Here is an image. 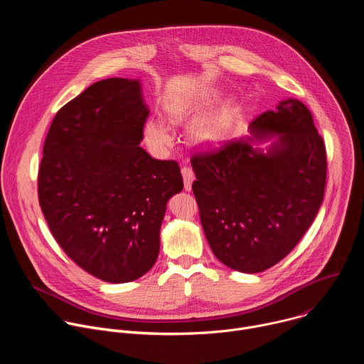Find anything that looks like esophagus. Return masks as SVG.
Returning <instances> with one entry per match:
<instances>
[{
	"label": "esophagus",
	"mask_w": 364,
	"mask_h": 364,
	"mask_svg": "<svg viewBox=\"0 0 364 364\" xmlns=\"http://www.w3.org/2000/svg\"><path fill=\"white\" fill-rule=\"evenodd\" d=\"M181 174H183V180H184V190L190 191L191 190V184L194 181V171L190 167H183L181 168Z\"/></svg>",
	"instance_id": "esophagus-1"
}]
</instances>
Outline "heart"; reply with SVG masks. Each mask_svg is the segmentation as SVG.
I'll list each match as a JSON object with an SVG mask.
<instances>
[{
	"label": "heart",
	"mask_w": 364,
	"mask_h": 364,
	"mask_svg": "<svg viewBox=\"0 0 364 364\" xmlns=\"http://www.w3.org/2000/svg\"><path fill=\"white\" fill-rule=\"evenodd\" d=\"M191 112H193V105L186 100L173 103V105L168 107V115L174 122L184 119ZM144 135L148 145L157 151L164 149L173 142V135L170 129L164 125L163 121L155 119V118H149L145 122ZM220 135H222L220 127L210 119L198 121L190 128L191 139L200 145H213L220 139Z\"/></svg>",
	"instance_id": "obj_1"
}]
</instances>
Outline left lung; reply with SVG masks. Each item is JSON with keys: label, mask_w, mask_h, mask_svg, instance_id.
I'll list each match as a JSON object with an SVG mask.
<instances>
[{"label": "left lung", "mask_w": 364, "mask_h": 364, "mask_svg": "<svg viewBox=\"0 0 364 364\" xmlns=\"http://www.w3.org/2000/svg\"><path fill=\"white\" fill-rule=\"evenodd\" d=\"M253 138L196 152L193 193L215 256L226 267L262 272L296 246L316 219L327 178L326 145L308 108L298 99L259 115ZM277 136L264 153L255 139Z\"/></svg>", "instance_id": "8db88e82"}]
</instances>
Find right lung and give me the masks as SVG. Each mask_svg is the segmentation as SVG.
<instances>
[{"label": "right lung", "mask_w": 364, "mask_h": 364, "mask_svg": "<svg viewBox=\"0 0 364 364\" xmlns=\"http://www.w3.org/2000/svg\"><path fill=\"white\" fill-rule=\"evenodd\" d=\"M148 118L139 80L93 83L56 114L38 170V201L65 253L111 284L146 274L167 201L183 190L176 161L139 146Z\"/></svg>", "instance_id": "obj_1"}]
</instances>
